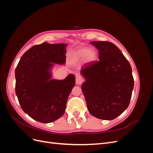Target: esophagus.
I'll use <instances>...</instances> for the list:
<instances>
[{
  "label": "esophagus",
  "instance_id": "obj_1",
  "mask_svg": "<svg viewBox=\"0 0 153 153\" xmlns=\"http://www.w3.org/2000/svg\"><path fill=\"white\" fill-rule=\"evenodd\" d=\"M84 78H83V77L79 75V74H78V75H76V84L79 85V84H81L82 83L84 82Z\"/></svg>",
  "mask_w": 153,
  "mask_h": 153
}]
</instances>
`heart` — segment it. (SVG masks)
I'll return each instance as SVG.
<instances>
[{
  "label": "heart",
  "mask_w": 153,
  "mask_h": 153,
  "mask_svg": "<svg viewBox=\"0 0 153 153\" xmlns=\"http://www.w3.org/2000/svg\"><path fill=\"white\" fill-rule=\"evenodd\" d=\"M75 54L78 58L85 57V61L87 62H91L96 60L97 57V52L94 49H89L88 48L84 47L78 49L75 52Z\"/></svg>",
  "instance_id": "heart-1"
}]
</instances>
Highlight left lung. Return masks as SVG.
Segmentation results:
<instances>
[{"label":"left lung","mask_w":153,"mask_h":153,"mask_svg":"<svg viewBox=\"0 0 153 153\" xmlns=\"http://www.w3.org/2000/svg\"><path fill=\"white\" fill-rule=\"evenodd\" d=\"M99 50V61L85 64L82 91L91 115L112 120L129 106L134 86L132 69L117 46L109 41L91 43Z\"/></svg>","instance_id":"left-lung-1"}]
</instances>
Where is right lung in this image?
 <instances>
[{
	"mask_svg": "<svg viewBox=\"0 0 153 153\" xmlns=\"http://www.w3.org/2000/svg\"><path fill=\"white\" fill-rule=\"evenodd\" d=\"M64 43L45 42L22 55L15 69V92L22 109L36 121H55L62 116L68 96L75 84L73 74L62 80L52 79L54 63L66 62Z\"/></svg>",
	"mask_w": 153,
	"mask_h": 153,
	"instance_id": "1",
	"label": "right lung"
}]
</instances>
